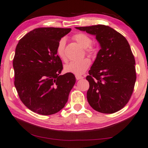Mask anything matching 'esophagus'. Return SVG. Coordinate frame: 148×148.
<instances>
[{
	"label": "esophagus",
	"mask_w": 148,
	"mask_h": 148,
	"mask_svg": "<svg viewBox=\"0 0 148 148\" xmlns=\"http://www.w3.org/2000/svg\"><path fill=\"white\" fill-rule=\"evenodd\" d=\"M76 78L77 80H79V79H81L83 78V77L80 76V75H76Z\"/></svg>",
	"instance_id": "obj_1"
}]
</instances>
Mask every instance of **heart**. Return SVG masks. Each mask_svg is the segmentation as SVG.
Masks as SVG:
<instances>
[{"instance_id":"1","label":"heart","mask_w":148,"mask_h":148,"mask_svg":"<svg viewBox=\"0 0 148 148\" xmlns=\"http://www.w3.org/2000/svg\"><path fill=\"white\" fill-rule=\"evenodd\" d=\"M72 39L83 48L88 54L93 55L96 52L95 47L92 44V39L88 35L84 33H77L72 36ZM65 39H61L58 42L56 53L61 60L65 61L66 56L65 53ZM90 65V60L88 58H84L81 60L73 61L66 64L64 66V71L66 73H72L76 75H81L87 71Z\"/></svg>"}]
</instances>
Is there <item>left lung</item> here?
Returning <instances> with one entry per match:
<instances>
[{
    "mask_svg": "<svg viewBox=\"0 0 148 148\" xmlns=\"http://www.w3.org/2000/svg\"><path fill=\"white\" fill-rule=\"evenodd\" d=\"M76 28L95 35L101 46L86 77L88 103L101 113L120 111L130 100L136 79L135 57L127 39L103 25Z\"/></svg>",
    "mask_w": 148,
    "mask_h": 148,
    "instance_id": "8db88e82",
    "label": "left lung"
}]
</instances>
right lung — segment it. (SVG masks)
Instances as JSON below:
<instances>
[{"label": "right lung", "mask_w": 148, "mask_h": 148, "mask_svg": "<svg viewBox=\"0 0 148 148\" xmlns=\"http://www.w3.org/2000/svg\"><path fill=\"white\" fill-rule=\"evenodd\" d=\"M71 28H38L20 39L13 60L14 85L20 100L32 111L55 114L65 107L76 83L72 73L63 69L56 48Z\"/></svg>", "instance_id": "right-lung-1"}]
</instances>
